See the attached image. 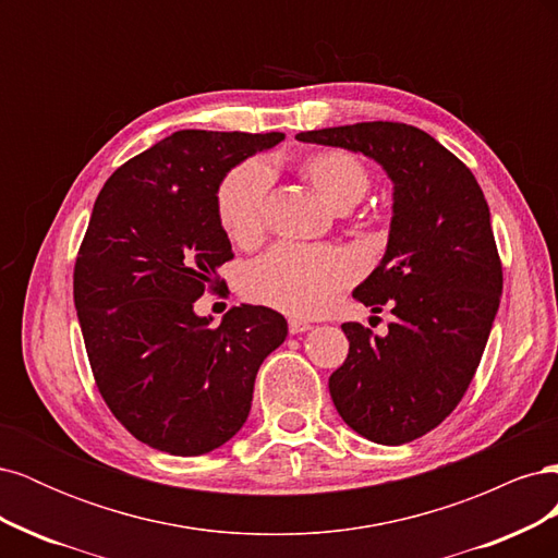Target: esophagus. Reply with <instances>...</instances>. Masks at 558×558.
<instances>
[{"mask_svg": "<svg viewBox=\"0 0 558 558\" xmlns=\"http://www.w3.org/2000/svg\"><path fill=\"white\" fill-rule=\"evenodd\" d=\"M289 330H291V335H300V332H307V330H312V324L310 320H302V318H289Z\"/></svg>", "mask_w": 558, "mask_h": 558, "instance_id": "1", "label": "esophagus"}]
</instances>
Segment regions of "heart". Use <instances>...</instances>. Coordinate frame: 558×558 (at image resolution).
<instances>
[{
  "instance_id": "1",
  "label": "heart",
  "mask_w": 558,
  "mask_h": 558,
  "mask_svg": "<svg viewBox=\"0 0 558 558\" xmlns=\"http://www.w3.org/2000/svg\"><path fill=\"white\" fill-rule=\"evenodd\" d=\"M302 174L335 211H347L365 197L369 177L365 165L344 150H318L302 160ZM269 170L263 162H244L218 189V221L234 244L260 238ZM356 277V263L335 246L279 244L253 263L244 275V291L295 316H314L330 310L337 293Z\"/></svg>"
}]
</instances>
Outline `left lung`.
<instances>
[{
  "label": "left lung",
  "mask_w": 558,
  "mask_h": 558,
  "mask_svg": "<svg viewBox=\"0 0 558 558\" xmlns=\"http://www.w3.org/2000/svg\"><path fill=\"white\" fill-rule=\"evenodd\" d=\"M381 165L393 183L386 253L353 289L384 337L344 324L349 356L328 379L344 424L377 445H404L451 414L475 377L502 293L492 214L477 179L428 132L356 123L295 134Z\"/></svg>",
  "instance_id": "8db88e82"
}]
</instances>
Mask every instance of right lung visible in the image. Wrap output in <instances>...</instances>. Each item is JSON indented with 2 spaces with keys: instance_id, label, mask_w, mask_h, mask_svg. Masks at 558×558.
<instances>
[{
  "instance_id": "add662e5",
  "label": "right lung",
  "mask_w": 558,
  "mask_h": 558,
  "mask_svg": "<svg viewBox=\"0 0 558 558\" xmlns=\"http://www.w3.org/2000/svg\"><path fill=\"white\" fill-rule=\"evenodd\" d=\"M281 132L179 130L109 177L74 267V305L99 393L140 442L199 456L251 410L258 367L289 335L269 307L197 316L232 258L218 189Z\"/></svg>"
}]
</instances>
